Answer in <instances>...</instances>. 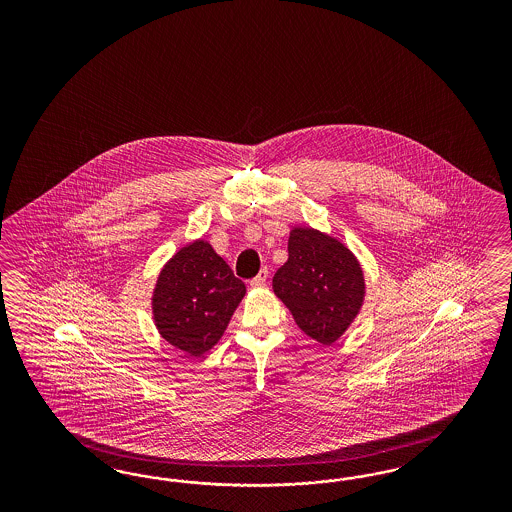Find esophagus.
<instances>
[{
  "label": "esophagus",
  "instance_id": "esophagus-1",
  "mask_svg": "<svg viewBox=\"0 0 512 512\" xmlns=\"http://www.w3.org/2000/svg\"><path fill=\"white\" fill-rule=\"evenodd\" d=\"M266 279H268V270L263 268L255 278L249 281V285H251V287H263L264 283H266Z\"/></svg>",
  "mask_w": 512,
  "mask_h": 512
}]
</instances>
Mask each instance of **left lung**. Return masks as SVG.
Segmentation results:
<instances>
[{"label":"left lung","mask_w":512,"mask_h":512,"mask_svg":"<svg viewBox=\"0 0 512 512\" xmlns=\"http://www.w3.org/2000/svg\"><path fill=\"white\" fill-rule=\"evenodd\" d=\"M272 287L300 330L323 345H332L353 323L366 289L357 257L336 238L308 227L291 231L289 259Z\"/></svg>","instance_id":"obj_1"}]
</instances>
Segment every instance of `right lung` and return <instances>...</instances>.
I'll use <instances>...</instances> for the list:
<instances>
[{"mask_svg": "<svg viewBox=\"0 0 512 512\" xmlns=\"http://www.w3.org/2000/svg\"><path fill=\"white\" fill-rule=\"evenodd\" d=\"M244 295V281L208 242L197 240L159 274L152 298L155 325L171 345L201 357L223 336Z\"/></svg>", "mask_w": 512, "mask_h": 512, "instance_id": "obj_1", "label": "right lung"}]
</instances>
